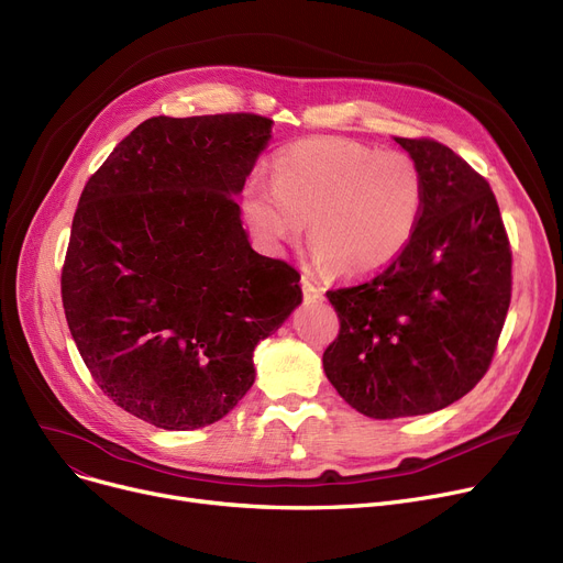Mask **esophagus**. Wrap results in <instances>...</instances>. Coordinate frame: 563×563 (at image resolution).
Masks as SVG:
<instances>
[{"mask_svg": "<svg viewBox=\"0 0 563 563\" xmlns=\"http://www.w3.org/2000/svg\"><path fill=\"white\" fill-rule=\"evenodd\" d=\"M301 289H303L306 301H319V299H323V291H327L308 272L301 274Z\"/></svg>", "mask_w": 563, "mask_h": 563, "instance_id": "34e87169", "label": "esophagus"}]
</instances>
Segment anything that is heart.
<instances>
[{
    "label": "heart",
    "instance_id": "b5f03b06",
    "mask_svg": "<svg viewBox=\"0 0 563 563\" xmlns=\"http://www.w3.org/2000/svg\"><path fill=\"white\" fill-rule=\"evenodd\" d=\"M274 183L251 177L242 212L269 251L299 240L306 221L314 260L333 276L365 278L395 264L416 236L424 187L418 164L340 136L294 143L272 164Z\"/></svg>",
    "mask_w": 563,
    "mask_h": 563
}]
</instances>
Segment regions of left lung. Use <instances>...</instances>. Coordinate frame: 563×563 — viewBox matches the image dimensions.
<instances>
[{"mask_svg": "<svg viewBox=\"0 0 563 563\" xmlns=\"http://www.w3.org/2000/svg\"><path fill=\"white\" fill-rule=\"evenodd\" d=\"M395 141L422 173L416 236L376 278L327 291L340 335L323 372L374 420L424 416L475 388L511 301V249L488 183L448 145Z\"/></svg>", "mask_w": 563, "mask_h": 563, "instance_id": "left-lung-1", "label": "left lung"}]
</instances>
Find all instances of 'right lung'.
I'll list each match as a JSON object with an SVG mask.
<instances>
[{"mask_svg": "<svg viewBox=\"0 0 563 563\" xmlns=\"http://www.w3.org/2000/svg\"><path fill=\"white\" fill-rule=\"evenodd\" d=\"M274 121L147 118L86 183L62 297L107 397L143 422H219L255 380L253 351L301 303L299 274L251 249L236 196Z\"/></svg>", "mask_w": 563, "mask_h": 563, "instance_id": "right-lung-1", "label": "right lung"}]
</instances>
